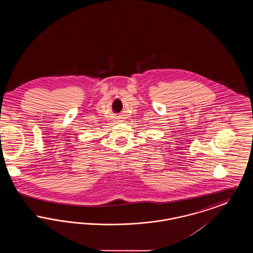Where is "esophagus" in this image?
<instances>
[{
	"label": "esophagus",
	"mask_w": 253,
	"mask_h": 253,
	"mask_svg": "<svg viewBox=\"0 0 253 253\" xmlns=\"http://www.w3.org/2000/svg\"><path fill=\"white\" fill-rule=\"evenodd\" d=\"M122 119L123 118H121V116H119V117H117V120L119 121H122Z\"/></svg>",
	"instance_id": "esophagus-1"
}]
</instances>
